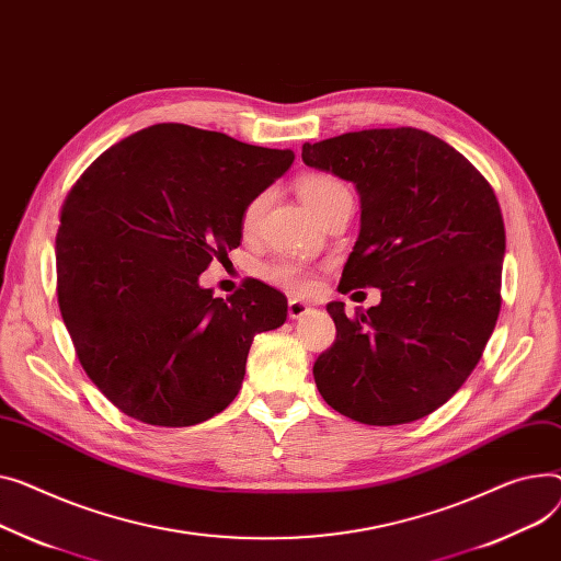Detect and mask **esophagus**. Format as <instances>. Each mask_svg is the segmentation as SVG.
Returning a JSON list of instances; mask_svg holds the SVG:
<instances>
[{"mask_svg":"<svg viewBox=\"0 0 561 561\" xmlns=\"http://www.w3.org/2000/svg\"><path fill=\"white\" fill-rule=\"evenodd\" d=\"M309 305L307 302H302V300H297V297H290L288 300V318L290 320H300V318H305L307 313H309Z\"/></svg>","mask_w":561,"mask_h":561,"instance_id":"esophagus-1","label":"esophagus"}]
</instances>
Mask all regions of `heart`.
<instances>
[{
	"instance_id": "heart-1",
	"label": "heart",
	"mask_w": 561,
	"mask_h": 561,
	"mask_svg": "<svg viewBox=\"0 0 561 561\" xmlns=\"http://www.w3.org/2000/svg\"><path fill=\"white\" fill-rule=\"evenodd\" d=\"M297 194H300L302 203L320 218L324 211H329L335 203H341L345 198H352L347 184L341 182L339 178H333L329 173H307L300 180H297ZM268 205V192H261L254 198L248 201V205L243 207L241 214V228L243 232H252L261 214H264ZM264 277L275 284L282 286L290 293H305L311 288L313 284V271L311 266H307L305 261L297 259H277L273 264H268L264 268Z\"/></svg>"
}]
</instances>
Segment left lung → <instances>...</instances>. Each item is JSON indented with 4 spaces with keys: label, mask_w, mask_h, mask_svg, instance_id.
<instances>
[{
    "label": "left lung",
    "mask_w": 561,
    "mask_h": 561,
    "mask_svg": "<svg viewBox=\"0 0 561 561\" xmlns=\"http://www.w3.org/2000/svg\"><path fill=\"white\" fill-rule=\"evenodd\" d=\"M307 167L356 184L360 232L341 293L381 288L313 365L341 415L394 426L431 415L478 365L501 311L505 226L490 182L454 146L417 128H371L302 146Z\"/></svg>",
    "instance_id": "left-lung-1"
}]
</instances>
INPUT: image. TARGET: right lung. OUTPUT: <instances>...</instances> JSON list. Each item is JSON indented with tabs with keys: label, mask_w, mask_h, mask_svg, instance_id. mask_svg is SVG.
<instances>
[{
	"label": "right lung",
	"mask_w": 561,
	"mask_h": 561,
	"mask_svg": "<svg viewBox=\"0 0 561 561\" xmlns=\"http://www.w3.org/2000/svg\"><path fill=\"white\" fill-rule=\"evenodd\" d=\"M295 156L158 124L110 146L71 186L56 234L58 307L92 383L151 426H194L241 390L252 339L286 320L256 279L214 297L198 277L241 243L250 198Z\"/></svg>",
	"instance_id": "1"
}]
</instances>
